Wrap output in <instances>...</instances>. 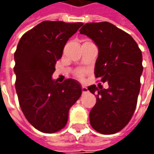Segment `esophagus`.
I'll return each instance as SVG.
<instances>
[{
    "mask_svg": "<svg viewBox=\"0 0 154 154\" xmlns=\"http://www.w3.org/2000/svg\"><path fill=\"white\" fill-rule=\"evenodd\" d=\"M82 93H86V92L88 91V89H87V87L82 86Z\"/></svg>",
    "mask_w": 154,
    "mask_h": 154,
    "instance_id": "esophagus-1",
    "label": "esophagus"
}]
</instances>
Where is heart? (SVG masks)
Here are the masks:
<instances>
[{
    "label": "heart",
    "instance_id": "obj_1",
    "mask_svg": "<svg viewBox=\"0 0 154 154\" xmlns=\"http://www.w3.org/2000/svg\"><path fill=\"white\" fill-rule=\"evenodd\" d=\"M77 76L79 77H82L84 76V71L79 70L77 72Z\"/></svg>",
    "mask_w": 154,
    "mask_h": 154
}]
</instances>
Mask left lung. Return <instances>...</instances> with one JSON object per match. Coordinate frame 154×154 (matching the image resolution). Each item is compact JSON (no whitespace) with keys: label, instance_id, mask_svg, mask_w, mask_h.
I'll return each mask as SVG.
<instances>
[{"label":"left lung","instance_id":"left-lung-1","mask_svg":"<svg viewBox=\"0 0 154 154\" xmlns=\"http://www.w3.org/2000/svg\"><path fill=\"white\" fill-rule=\"evenodd\" d=\"M98 47L95 76L106 83L91 85L97 97L89 115L91 125L103 134H112L125 127L135 110L143 72L142 52L134 39L109 22L87 23L79 30Z\"/></svg>","mask_w":154,"mask_h":154}]
</instances>
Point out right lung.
I'll use <instances>...</instances> for the list:
<instances>
[{
  "mask_svg": "<svg viewBox=\"0 0 154 154\" xmlns=\"http://www.w3.org/2000/svg\"><path fill=\"white\" fill-rule=\"evenodd\" d=\"M82 23L45 20L23 35L15 53V90L23 114L46 134L64 128L68 111L82 95L80 83L52 78L67 41Z\"/></svg>",
  "mask_w": 154,
  "mask_h": 154,
  "instance_id": "1",
  "label": "right lung"
}]
</instances>
